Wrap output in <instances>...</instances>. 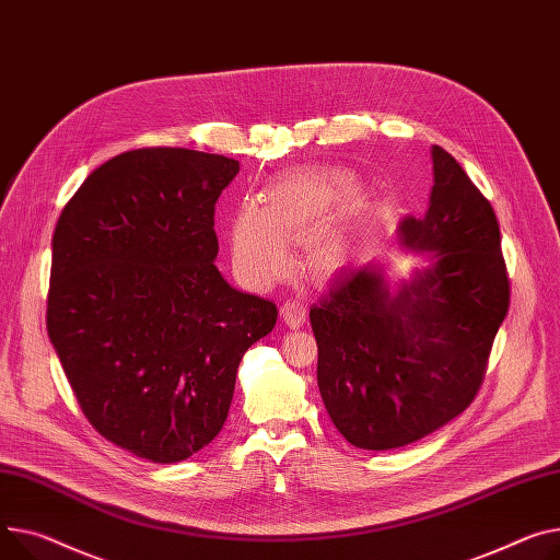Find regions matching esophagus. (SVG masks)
Segmentation results:
<instances>
[{"label":"esophagus","instance_id":"34e87169","mask_svg":"<svg viewBox=\"0 0 560 560\" xmlns=\"http://www.w3.org/2000/svg\"><path fill=\"white\" fill-rule=\"evenodd\" d=\"M281 317L290 328H300L306 322V306L300 300H288L281 306Z\"/></svg>","mask_w":560,"mask_h":560}]
</instances>
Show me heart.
Here are the masks:
<instances>
[{
  "label": "heart",
  "instance_id": "b5f03b06",
  "mask_svg": "<svg viewBox=\"0 0 560 560\" xmlns=\"http://www.w3.org/2000/svg\"><path fill=\"white\" fill-rule=\"evenodd\" d=\"M355 194L353 177L335 171H304L272 182L264 207L245 205L234 220L236 268L254 283H270L290 266L288 245H308V272L317 279L330 277L342 266L347 238L326 228Z\"/></svg>",
  "mask_w": 560,
  "mask_h": 560
}]
</instances>
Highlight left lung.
<instances>
[{"label":"left lung","instance_id":"obj_1","mask_svg":"<svg viewBox=\"0 0 560 560\" xmlns=\"http://www.w3.org/2000/svg\"><path fill=\"white\" fill-rule=\"evenodd\" d=\"M432 171L425 215L398 225L400 245L430 266L396 294L376 264L345 270L311 308L319 394L355 448H400L459 417L509 311L491 202L441 145Z\"/></svg>","mask_w":560,"mask_h":560}]
</instances>
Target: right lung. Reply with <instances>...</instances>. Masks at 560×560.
<instances>
[{"label":"right lung","instance_id":"1","mask_svg":"<svg viewBox=\"0 0 560 560\" xmlns=\"http://www.w3.org/2000/svg\"><path fill=\"white\" fill-rule=\"evenodd\" d=\"M238 162L189 148L112 158L54 232L47 330L88 421L155 464L189 459L230 415L277 306L213 266L215 202Z\"/></svg>","mask_w":560,"mask_h":560}]
</instances>
